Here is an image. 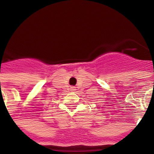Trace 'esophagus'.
<instances>
[{
    "label": "esophagus",
    "mask_w": 154,
    "mask_h": 154,
    "mask_svg": "<svg viewBox=\"0 0 154 154\" xmlns=\"http://www.w3.org/2000/svg\"><path fill=\"white\" fill-rule=\"evenodd\" d=\"M71 89H72V91H75V87L72 86V87H71Z\"/></svg>",
    "instance_id": "obj_1"
}]
</instances>
